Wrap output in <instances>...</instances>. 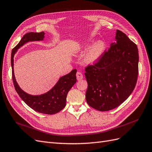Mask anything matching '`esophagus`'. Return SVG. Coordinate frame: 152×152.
Segmentation results:
<instances>
[{
    "label": "esophagus",
    "instance_id": "obj_1",
    "mask_svg": "<svg viewBox=\"0 0 152 152\" xmlns=\"http://www.w3.org/2000/svg\"><path fill=\"white\" fill-rule=\"evenodd\" d=\"M76 76H77V79L78 80H82L83 79V75L82 74V73L80 72H77L76 73Z\"/></svg>",
    "mask_w": 152,
    "mask_h": 152
}]
</instances>
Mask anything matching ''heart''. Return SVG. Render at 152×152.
Listing matches in <instances>:
<instances>
[{"mask_svg":"<svg viewBox=\"0 0 152 152\" xmlns=\"http://www.w3.org/2000/svg\"><path fill=\"white\" fill-rule=\"evenodd\" d=\"M88 48V45L84 44L80 46V49H86ZM105 43L102 40H98L95 42L86 53L84 57V61L86 64H94L97 62L105 49Z\"/></svg>","mask_w":152,"mask_h":152,"instance_id":"heart-1","label":"heart"}]
</instances>
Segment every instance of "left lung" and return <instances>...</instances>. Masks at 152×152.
Returning a JSON list of instances; mask_svg holds the SVG:
<instances>
[{
    "label": "left lung",
    "instance_id": "1",
    "mask_svg": "<svg viewBox=\"0 0 152 152\" xmlns=\"http://www.w3.org/2000/svg\"><path fill=\"white\" fill-rule=\"evenodd\" d=\"M115 39L97 62L85 69L88 84L87 103L99 111H108L125 102L137 80L139 54L136 44L118 30Z\"/></svg>",
    "mask_w": 152,
    "mask_h": 152
}]
</instances>
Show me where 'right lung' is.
<instances>
[{"instance_id":"right-lung-1","label":"right lung","mask_w":152,"mask_h":152,"mask_svg":"<svg viewBox=\"0 0 152 152\" xmlns=\"http://www.w3.org/2000/svg\"><path fill=\"white\" fill-rule=\"evenodd\" d=\"M44 35L43 31L40 33H27L23 37L16 46L12 49L11 59L12 78L17 93L28 107L37 112L52 115L60 112L66 106L67 94L77 82L76 69H73L68 74L61 77L56 84L48 93L39 96L30 95L23 91L16 81L14 73V56L17 50L29 41L42 40Z\"/></svg>"}]
</instances>
